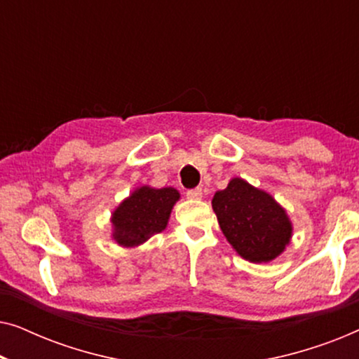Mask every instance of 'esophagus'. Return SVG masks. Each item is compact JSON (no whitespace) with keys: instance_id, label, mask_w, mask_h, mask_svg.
Instances as JSON below:
<instances>
[{"instance_id":"obj_1","label":"esophagus","mask_w":359,"mask_h":359,"mask_svg":"<svg viewBox=\"0 0 359 359\" xmlns=\"http://www.w3.org/2000/svg\"><path fill=\"white\" fill-rule=\"evenodd\" d=\"M186 196H188L189 199H201V198H203V189H201V188L188 189V191H186Z\"/></svg>"}]
</instances>
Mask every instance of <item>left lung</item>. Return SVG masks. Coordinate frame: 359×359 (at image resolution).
<instances>
[{"label":"left lung","instance_id":"1","mask_svg":"<svg viewBox=\"0 0 359 359\" xmlns=\"http://www.w3.org/2000/svg\"><path fill=\"white\" fill-rule=\"evenodd\" d=\"M212 209L225 237L248 262H271L291 238V222L281 205L240 178L214 194Z\"/></svg>","mask_w":359,"mask_h":359}]
</instances>
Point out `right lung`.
Returning <instances> with one entry per match:
<instances>
[{
	"label": "right lung",
	"instance_id": "1",
	"mask_svg": "<svg viewBox=\"0 0 359 359\" xmlns=\"http://www.w3.org/2000/svg\"><path fill=\"white\" fill-rule=\"evenodd\" d=\"M178 199L180 193L173 188L142 186L112 214L116 242L124 247H135L151 235L160 233L168 224L170 212Z\"/></svg>",
	"mask_w": 359,
	"mask_h": 359
}]
</instances>
